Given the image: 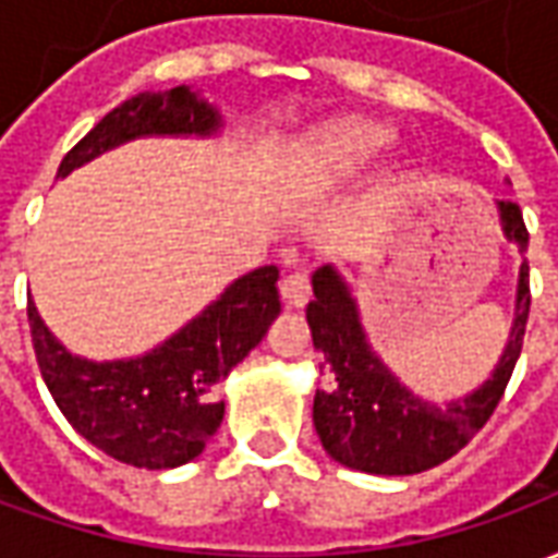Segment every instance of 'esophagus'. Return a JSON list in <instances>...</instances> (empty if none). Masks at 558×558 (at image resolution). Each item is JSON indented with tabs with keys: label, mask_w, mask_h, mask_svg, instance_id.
<instances>
[{
	"label": "esophagus",
	"mask_w": 558,
	"mask_h": 558,
	"mask_svg": "<svg viewBox=\"0 0 558 558\" xmlns=\"http://www.w3.org/2000/svg\"><path fill=\"white\" fill-rule=\"evenodd\" d=\"M280 299L287 307H304L311 302V280L304 271H290L287 278L280 280Z\"/></svg>",
	"instance_id": "obj_1"
}]
</instances>
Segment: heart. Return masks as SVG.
Returning a JSON list of instances; mask_svg holds the SVG:
<instances>
[{
    "mask_svg": "<svg viewBox=\"0 0 558 558\" xmlns=\"http://www.w3.org/2000/svg\"><path fill=\"white\" fill-rule=\"evenodd\" d=\"M388 140H391V131L386 125L364 122V119L343 122V125L328 128L326 134L316 140L314 148L307 151V167L319 175H343L376 155Z\"/></svg>",
    "mask_w": 558,
    "mask_h": 558,
    "instance_id": "b5f03b06",
    "label": "heart"
}]
</instances>
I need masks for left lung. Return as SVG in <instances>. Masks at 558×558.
Segmentation results:
<instances>
[{
    "instance_id": "8db88e82",
    "label": "left lung",
    "mask_w": 558,
    "mask_h": 558,
    "mask_svg": "<svg viewBox=\"0 0 558 558\" xmlns=\"http://www.w3.org/2000/svg\"><path fill=\"white\" fill-rule=\"evenodd\" d=\"M505 235L526 247L529 232L517 203H499ZM529 304V266L520 268L511 340L493 376L463 400L433 407L418 400L379 362L364 338L347 283L331 266L314 271L307 326L323 355L326 388H316L314 424L323 448L338 463L371 475H415L454 457L490 421L523 350Z\"/></svg>"
}]
</instances>
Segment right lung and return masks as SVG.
<instances>
[{
  "instance_id": "add662e5",
  "label": "right lung",
  "mask_w": 558,
  "mask_h": 558,
  "mask_svg": "<svg viewBox=\"0 0 558 558\" xmlns=\"http://www.w3.org/2000/svg\"><path fill=\"white\" fill-rule=\"evenodd\" d=\"M220 116L187 86L137 95L107 113L59 163V175L146 134H211ZM278 268L259 266L158 350L131 362H86L26 304L32 347L56 407L104 454L137 469L182 466L203 454L223 421L220 386L278 316Z\"/></svg>"
}]
</instances>
